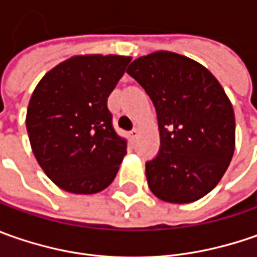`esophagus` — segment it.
<instances>
[{
  "mask_svg": "<svg viewBox=\"0 0 257 257\" xmlns=\"http://www.w3.org/2000/svg\"><path fill=\"white\" fill-rule=\"evenodd\" d=\"M139 136H140V130H139V128H134V130L130 132V139H132L133 142H136V140L139 139Z\"/></svg>",
  "mask_w": 257,
  "mask_h": 257,
  "instance_id": "34e87169",
  "label": "esophagus"
}]
</instances>
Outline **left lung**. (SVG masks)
Here are the masks:
<instances>
[{
  "label": "left lung",
  "mask_w": 257,
  "mask_h": 257,
  "mask_svg": "<svg viewBox=\"0 0 257 257\" xmlns=\"http://www.w3.org/2000/svg\"><path fill=\"white\" fill-rule=\"evenodd\" d=\"M127 74L152 98L160 150L146 163L156 197L192 203L217 186L234 153V113L216 77L189 57L156 51L134 60Z\"/></svg>",
  "instance_id": "obj_1"
}]
</instances>
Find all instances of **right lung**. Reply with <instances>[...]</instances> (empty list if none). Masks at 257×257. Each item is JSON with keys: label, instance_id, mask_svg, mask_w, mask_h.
I'll list each match as a JSON object with an SVG mask.
<instances>
[{"label": "right lung", "instance_id": "1", "mask_svg": "<svg viewBox=\"0 0 257 257\" xmlns=\"http://www.w3.org/2000/svg\"><path fill=\"white\" fill-rule=\"evenodd\" d=\"M130 61L124 55H75L35 87L25 118L31 149L65 192H101L118 172L127 142L114 130L107 98Z\"/></svg>", "mask_w": 257, "mask_h": 257}]
</instances>
